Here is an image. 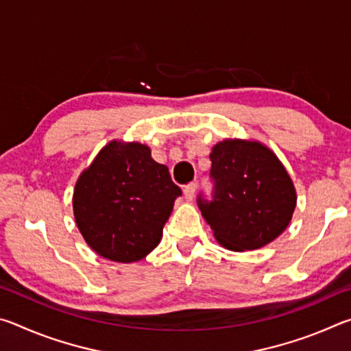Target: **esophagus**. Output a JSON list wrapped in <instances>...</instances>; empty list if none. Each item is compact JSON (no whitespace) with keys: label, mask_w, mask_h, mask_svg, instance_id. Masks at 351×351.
Masks as SVG:
<instances>
[{"label":"esophagus","mask_w":351,"mask_h":351,"mask_svg":"<svg viewBox=\"0 0 351 351\" xmlns=\"http://www.w3.org/2000/svg\"><path fill=\"white\" fill-rule=\"evenodd\" d=\"M195 190H197V184L195 182H189L187 186H184L182 192H184V198L187 201H192L195 197Z\"/></svg>","instance_id":"34e87169"}]
</instances>
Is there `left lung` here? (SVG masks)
Masks as SVG:
<instances>
[{
	"instance_id": "obj_1",
	"label": "left lung",
	"mask_w": 351,
	"mask_h": 351,
	"mask_svg": "<svg viewBox=\"0 0 351 351\" xmlns=\"http://www.w3.org/2000/svg\"><path fill=\"white\" fill-rule=\"evenodd\" d=\"M210 203L198 199L213 237L229 251H255L274 241L293 218L294 182L277 154L252 139H223L212 147Z\"/></svg>"
}]
</instances>
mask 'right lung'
Listing matches in <instances>:
<instances>
[{
	"label": "right lung",
	"instance_id": "obj_1",
	"mask_svg": "<svg viewBox=\"0 0 351 351\" xmlns=\"http://www.w3.org/2000/svg\"><path fill=\"white\" fill-rule=\"evenodd\" d=\"M180 195L169 169L152 158L150 147L114 139L77 180L74 219L100 257L133 263L159 245Z\"/></svg>",
	"mask_w": 351,
	"mask_h": 351
}]
</instances>
